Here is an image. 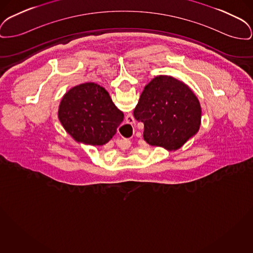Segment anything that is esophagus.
<instances>
[{
  "label": "esophagus",
  "mask_w": 253,
  "mask_h": 253,
  "mask_svg": "<svg viewBox=\"0 0 253 253\" xmlns=\"http://www.w3.org/2000/svg\"><path fill=\"white\" fill-rule=\"evenodd\" d=\"M134 121H135V120H134V117H133L132 115H128V116L126 117V123H127V124L132 125V124H134ZM125 143H127V145L131 144V143H130V141H126Z\"/></svg>",
  "instance_id": "34e87169"
}]
</instances>
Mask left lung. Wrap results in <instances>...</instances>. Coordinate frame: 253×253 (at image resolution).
Returning <instances> with one entry per match:
<instances>
[{"label":"left lung","mask_w":253,"mask_h":253,"mask_svg":"<svg viewBox=\"0 0 253 253\" xmlns=\"http://www.w3.org/2000/svg\"><path fill=\"white\" fill-rule=\"evenodd\" d=\"M201 105L193 91L177 79L160 75L143 89L134 117L144 124L143 138L152 146L177 150L196 134Z\"/></svg>","instance_id":"left-lung-1"}]
</instances>
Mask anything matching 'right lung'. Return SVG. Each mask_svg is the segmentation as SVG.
I'll list each match as a JSON object with an SVG mask.
<instances>
[{
	"instance_id": "obj_1",
	"label": "right lung",
	"mask_w": 253,
	"mask_h": 253,
	"mask_svg": "<svg viewBox=\"0 0 253 253\" xmlns=\"http://www.w3.org/2000/svg\"><path fill=\"white\" fill-rule=\"evenodd\" d=\"M58 117L75 140L91 145L107 143L124 118L108 91L94 83L70 89L61 101Z\"/></svg>"
}]
</instances>
